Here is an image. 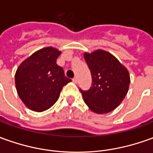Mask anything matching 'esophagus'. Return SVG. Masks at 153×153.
I'll use <instances>...</instances> for the list:
<instances>
[{"mask_svg": "<svg viewBox=\"0 0 153 153\" xmlns=\"http://www.w3.org/2000/svg\"><path fill=\"white\" fill-rule=\"evenodd\" d=\"M72 81H73V82L74 83H77L78 82V78H77V77H74V78L72 79Z\"/></svg>", "mask_w": 153, "mask_h": 153, "instance_id": "esophagus-1", "label": "esophagus"}]
</instances>
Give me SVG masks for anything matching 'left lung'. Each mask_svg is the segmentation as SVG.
<instances>
[{
	"instance_id": "1",
	"label": "left lung",
	"mask_w": 153,
	"mask_h": 153,
	"mask_svg": "<svg viewBox=\"0 0 153 153\" xmlns=\"http://www.w3.org/2000/svg\"><path fill=\"white\" fill-rule=\"evenodd\" d=\"M84 58L91 71L92 83L89 90L80 89L83 100L95 113L110 112L118 107L127 95L130 85L129 72L106 51L85 52Z\"/></svg>"
}]
</instances>
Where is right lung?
Listing matches in <instances>:
<instances>
[{"instance_id": "right-lung-1", "label": "right lung", "mask_w": 153, "mask_h": 153, "mask_svg": "<svg viewBox=\"0 0 153 153\" xmlns=\"http://www.w3.org/2000/svg\"><path fill=\"white\" fill-rule=\"evenodd\" d=\"M61 53L54 47H45L18 66L15 75L16 88L20 98L30 110L49 109L58 100L62 87L71 81L56 64Z\"/></svg>"}]
</instances>
